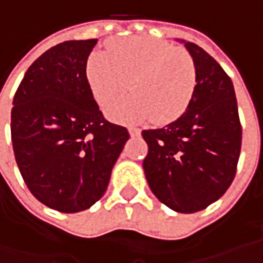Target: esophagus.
Instances as JSON below:
<instances>
[{"instance_id":"obj_1","label":"esophagus","mask_w":263,"mask_h":263,"mask_svg":"<svg viewBox=\"0 0 263 263\" xmlns=\"http://www.w3.org/2000/svg\"><path fill=\"white\" fill-rule=\"evenodd\" d=\"M128 133H130L132 137L139 136L140 135V128H137V127H128Z\"/></svg>"}]
</instances>
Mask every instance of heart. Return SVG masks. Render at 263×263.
Segmentation results:
<instances>
[{
  "instance_id": "1",
  "label": "heart",
  "mask_w": 263,
  "mask_h": 263,
  "mask_svg": "<svg viewBox=\"0 0 263 263\" xmlns=\"http://www.w3.org/2000/svg\"><path fill=\"white\" fill-rule=\"evenodd\" d=\"M86 80L101 106L116 101L128 82L133 93L106 109L112 120L139 123L152 117L157 124H168L190 105L197 73L184 51L149 36H132L111 42L108 54H90Z\"/></svg>"
}]
</instances>
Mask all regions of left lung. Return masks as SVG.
<instances>
[{"instance_id":"1","label":"left lung","mask_w":263,"mask_h":263,"mask_svg":"<svg viewBox=\"0 0 263 263\" xmlns=\"http://www.w3.org/2000/svg\"><path fill=\"white\" fill-rule=\"evenodd\" d=\"M183 42L197 73L186 112L162 128L143 130V170L152 193L181 214L202 211L233 183L241 149V126L231 79L193 42Z\"/></svg>"}]
</instances>
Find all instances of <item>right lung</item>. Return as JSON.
Masks as SVG:
<instances>
[{"instance_id": "1", "label": "right lung", "mask_w": 263, "mask_h": 263, "mask_svg": "<svg viewBox=\"0 0 263 263\" xmlns=\"http://www.w3.org/2000/svg\"><path fill=\"white\" fill-rule=\"evenodd\" d=\"M98 39L66 41L27 68L11 109L15 162L30 193L73 214L104 196L128 140L126 127L106 121L86 80Z\"/></svg>"}]
</instances>
